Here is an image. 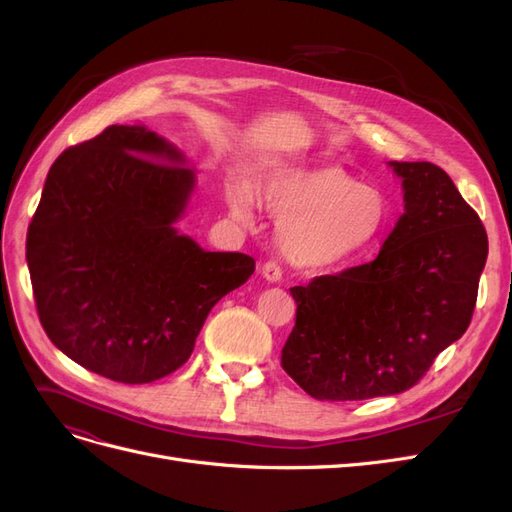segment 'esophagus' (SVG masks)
<instances>
[{
    "instance_id": "34e87169",
    "label": "esophagus",
    "mask_w": 512,
    "mask_h": 512,
    "mask_svg": "<svg viewBox=\"0 0 512 512\" xmlns=\"http://www.w3.org/2000/svg\"><path fill=\"white\" fill-rule=\"evenodd\" d=\"M260 273H262V277H265V280H267V282H271V284H275V282H280V280H282V267L277 265L275 260H267L265 265H262Z\"/></svg>"
}]
</instances>
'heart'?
Returning a JSON list of instances; mask_svg holds the SVG:
<instances>
[{"instance_id": "heart-1", "label": "heart", "mask_w": 512, "mask_h": 512, "mask_svg": "<svg viewBox=\"0 0 512 512\" xmlns=\"http://www.w3.org/2000/svg\"><path fill=\"white\" fill-rule=\"evenodd\" d=\"M260 203L280 220L277 241L294 267L335 269L376 241L386 218L378 190L356 183L342 166H286L271 173L258 192ZM230 213L252 220L254 198L243 183L226 194Z\"/></svg>"}]
</instances>
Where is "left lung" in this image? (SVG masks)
<instances>
[{"mask_svg": "<svg viewBox=\"0 0 512 512\" xmlns=\"http://www.w3.org/2000/svg\"><path fill=\"white\" fill-rule=\"evenodd\" d=\"M389 164L406 211L376 260L290 288L297 320L282 367L316 399L404 393L470 327L485 226L440 166Z\"/></svg>", "mask_w": 512, "mask_h": 512, "instance_id": "8db88e82", "label": "left lung"}]
</instances>
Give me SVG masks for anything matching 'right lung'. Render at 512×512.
<instances>
[{
	"label": "right lung",
	"instance_id": "right-lung-1",
	"mask_svg": "<svg viewBox=\"0 0 512 512\" xmlns=\"http://www.w3.org/2000/svg\"><path fill=\"white\" fill-rule=\"evenodd\" d=\"M183 164L145 126H108L46 175L25 245L38 316L61 352L108 380L173 374L211 307L254 273L252 256L179 235L194 190Z\"/></svg>",
	"mask_w": 512,
	"mask_h": 512
}]
</instances>
